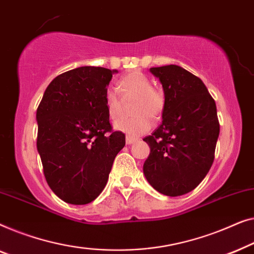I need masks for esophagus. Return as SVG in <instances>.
Returning a JSON list of instances; mask_svg holds the SVG:
<instances>
[{"mask_svg":"<svg viewBox=\"0 0 254 254\" xmlns=\"http://www.w3.org/2000/svg\"><path fill=\"white\" fill-rule=\"evenodd\" d=\"M137 140H138V138L130 137V135H127V137H126V142H127V145H131V144H133V142H135Z\"/></svg>","mask_w":254,"mask_h":254,"instance_id":"34e87169","label":"esophagus"}]
</instances>
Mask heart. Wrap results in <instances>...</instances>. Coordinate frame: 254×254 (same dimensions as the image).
<instances>
[{"label": "heart", "instance_id": "heart-1", "mask_svg": "<svg viewBox=\"0 0 254 254\" xmlns=\"http://www.w3.org/2000/svg\"><path fill=\"white\" fill-rule=\"evenodd\" d=\"M117 90L123 98H134L131 119H120L114 122L117 131L137 137L147 132L152 127L149 117L159 119L164 108V98L161 92L153 88L152 81L144 73L130 72L123 76L117 83ZM105 103L110 117H116L121 110V98L116 90L109 87L105 93Z\"/></svg>", "mask_w": 254, "mask_h": 254}]
</instances>
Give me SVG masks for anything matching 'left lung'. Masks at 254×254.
Returning <instances> with one entry per match:
<instances>
[{
    "label": "left lung",
    "instance_id": "1",
    "mask_svg": "<svg viewBox=\"0 0 254 254\" xmlns=\"http://www.w3.org/2000/svg\"><path fill=\"white\" fill-rule=\"evenodd\" d=\"M164 93L160 127L144 139L151 148L142 167L148 183L177 197L198 187L214 161L220 133L216 105L202 80L182 66L151 67Z\"/></svg>",
    "mask_w": 254,
    "mask_h": 254
}]
</instances>
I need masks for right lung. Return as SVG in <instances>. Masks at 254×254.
Segmentation results:
<instances>
[{
	"label": "right lung",
	"mask_w": 254,
	"mask_h": 254,
	"mask_svg": "<svg viewBox=\"0 0 254 254\" xmlns=\"http://www.w3.org/2000/svg\"><path fill=\"white\" fill-rule=\"evenodd\" d=\"M117 70L80 66L52 80L37 110V148L46 181L71 205H86L101 193L117 153L126 145L112 132L105 103Z\"/></svg>",
	"instance_id": "right-lung-1"
}]
</instances>
